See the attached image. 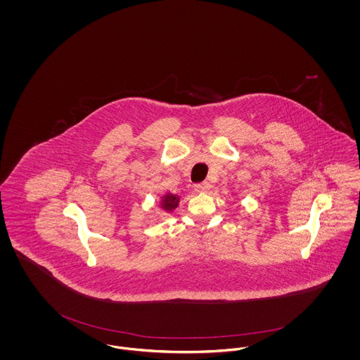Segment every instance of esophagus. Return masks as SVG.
Segmentation results:
<instances>
[{
    "label": "esophagus",
    "instance_id": "obj_1",
    "mask_svg": "<svg viewBox=\"0 0 360 360\" xmlns=\"http://www.w3.org/2000/svg\"><path fill=\"white\" fill-rule=\"evenodd\" d=\"M194 190H195L197 193H207V191L210 190V184H207V182L197 184V185H194Z\"/></svg>",
    "mask_w": 360,
    "mask_h": 360
}]
</instances>
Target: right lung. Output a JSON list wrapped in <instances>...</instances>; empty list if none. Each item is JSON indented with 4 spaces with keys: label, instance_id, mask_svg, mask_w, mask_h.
<instances>
[{
    "label": "right lung",
    "instance_id": "obj_1",
    "mask_svg": "<svg viewBox=\"0 0 360 360\" xmlns=\"http://www.w3.org/2000/svg\"><path fill=\"white\" fill-rule=\"evenodd\" d=\"M179 200L181 197L178 194H172L170 191L165 193L162 197H160V202H159V207L163 209L165 212L167 213H172L174 209H176L179 205Z\"/></svg>",
    "mask_w": 360,
    "mask_h": 360
}]
</instances>
